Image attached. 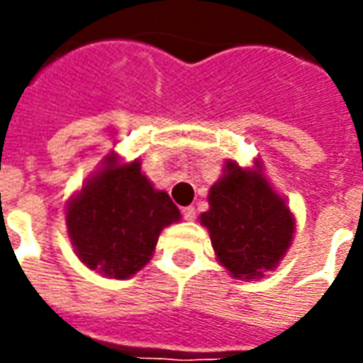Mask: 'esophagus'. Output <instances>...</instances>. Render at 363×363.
Wrapping results in <instances>:
<instances>
[{"instance_id": "esophagus-1", "label": "esophagus", "mask_w": 363, "mask_h": 363, "mask_svg": "<svg viewBox=\"0 0 363 363\" xmlns=\"http://www.w3.org/2000/svg\"><path fill=\"white\" fill-rule=\"evenodd\" d=\"M182 218L186 221H192L196 218V210L192 208V206H186V208H182Z\"/></svg>"}]
</instances>
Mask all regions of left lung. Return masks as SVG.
Segmentation results:
<instances>
[{"instance_id":"obj_1","label":"left lung","mask_w":363,"mask_h":363,"mask_svg":"<svg viewBox=\"0 0 363 363\" xmlns=\"http://www.w3.org/2000/svg\"><path fill=\"white\" fill-rule=\"evenodd\" d=\"M243 169L229 161L208 194L210 210L200 216L216 257L233 278L255 280L278 267L291 245L296 220L260 165Z\"/></svg>"}]
</instances>
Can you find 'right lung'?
I'll list each match as a JSON object with an SVG mask.
<instances>
[{
    "mask_svg": "<svg viewBox=\"0 0 363 363\" xmlns=\"http://www.w3.org/2000/svg\"><path fill=\"white\" fill-rule=\"evenodd\" d=\"M181 220L179 208L155 190L140 161L118 165L111 153L104 167L67 204L66 225L83 264L124 280L150 262L161 229Z\"/></svg>",
    "mask_w": 363,
    "mask_h": 363,
    "instance_id": "right-lung-1",
    "label": "right lung"
}]
</instances>
